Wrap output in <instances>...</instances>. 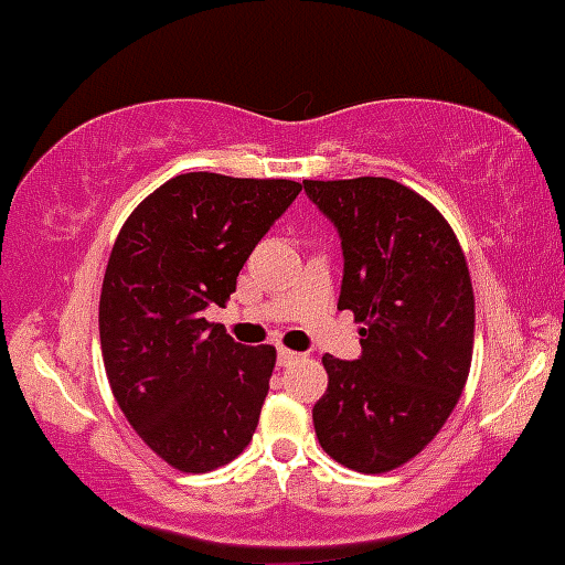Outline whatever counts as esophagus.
Here are the masks:
<instances>
[{
    "instance_id": "obj_1",
    "label": "esophagus",
    "mask_w": 565,
    "mask_h": 565,
    "mask_svg": "<svg viewBox=\"0 0 565 565\" xmlns=\"http://www.w3.org/2000/svg\"><path fill=\"white\" fill-rule=\"evenodd\" d=\"M300 359H302V353L289 351V349H278V364H281V367H287V364H292V362H300Z\"/></svg>"
}]
</instances>
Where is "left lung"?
Instances as JSON below:
<instances>
[{"label": "left lung", "instance_id": "8db88e82", "mask_svg": "<svg viewBox=\"0 0 565 565\" xmlns=\"http://www.w3.org/2000/svg\"><path fill=\"white\" fill-rule=\"evenodd\" d=\"M343 241V289L362 356H321L327 392L313 429L327 456L383 475L437 437L467 386L475 292L454 227L424 195L386 177L306 179Z\"/></svg>", "mask_w": 565, "mask_h": 565}]
</instances>
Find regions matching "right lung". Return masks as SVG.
I'll list each match as a JSON object with an SVG mask.
<instances>
[{
	"label": "right lung",
	"instance_id": "obj_1",
	"mask_svg": "<svg viewBox=\"0 0 565 565\" xmlns=\"http://www.w3.org/2000/svg\"><path fill=\"white\" fill-rule=\"evenodd\" d=\"M300 182L179 173L122 222L104 270L98 334L109 388L134 431L179 472L225 467L257 429L273 345L235 343L225 306L257 241Z\"/></svg>",
	"mask_w": 565,
	"mask_h": 565
}]
</instances>
